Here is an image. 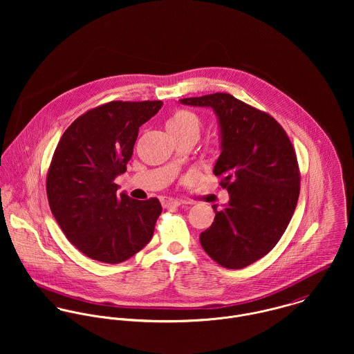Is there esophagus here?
Instances as JSON below:
<instances>
[{
	"label": "esophagus",
	"instance_id": "34e87169",
	"mask_svg": "<svg viewBox=\"0 0 354 354\" xmlns=\"http://www.w3.org/2000/svg\"><path fill=\"white\" fill-rule=\"evenodd\" d=\"M163 207H166V208H171V207H178V205H181L183 203L180 202V201H177V199H173V198H166V199H163Z\"/></svg>",
	"mask_w": 354,
	"mask_h": 354
}]
</instances>
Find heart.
<instances>
[{"instance_id":"obj_1","label":"heart","mask_w":354,"mask_h":354,"mask_svg":"<svg viewBox=\"0 0 354 354\" xmlns=\"http://www.w3.org/2000/svg\"><path fill=\"white\" fill-rule=\"evenodd\" d=\"M166 127L173 138L185 135H195L199 138L202 122L195 113L185 109H177L167 120Z\"/></svg>"}]
</instances>
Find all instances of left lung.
<instances>
[{"label":"left lung","mask_w":354,"mask_h":354,"mask_svg":"<svg viewBox=\"0 0 354 354\" xmlns=\"http://www.w3.org/2000/svg\"><path fill=\"white\" fill-rule=\"evenodd\" d=\"M219 118L222 152L214 174L230 202L201 233L207 254L225 268H244L270 252L285 233L300 195V169L282 125L226 93L181 100Z\"/></svg>","instance_id":"8db88e82"}]
</instances>
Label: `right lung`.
<instances>
[{"instance_id": "obj_1", "label": "right lung", "mask_w": 354, "mask_h": 354, "mask_svg": "<svg viewBox=\"0 0 354 354\" xmlns=\"http://www.w3.org/2000/svg\"><path fill=\"white\" fill-rule=\"evenodd\" d=\"M162 101H111L77 117L61 136L46 176L51 212L65 237L90 259L117 264L151 240L162 205L156 198L117 195L139 127Z\"/></svg>"}]
</instances>
